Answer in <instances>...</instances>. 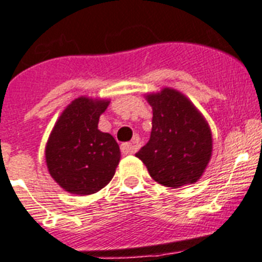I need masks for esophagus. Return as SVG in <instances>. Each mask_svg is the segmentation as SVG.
<instances>
[{"instance_id":"1","label":"esophagus","mask_w":262,"mask_h":262,"mask_svg":"<svg viewBox=\"0 0 262 262\" xmlns=\"http://www.w3.org/2000/svg\"><path fill=\"white\" fill-rule=\"evenodd\" d=\"M120 148H122L123 154H134L136 150L135 146H134L133 143H123L122 146H120Z\"/></svg>"}]
</instances>
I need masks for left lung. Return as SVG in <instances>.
Instances as JSON below:
<instances>
[{
    "label": "left lung",
    "instance_id": "left-lung-1",
    "mask_svg": "<svg viewBox=\"0 0 262 262\" xmlns=\"http://www.w3.org/2000/svg\"><path fill=\"white\" fill-rule=\"evenodd\" d=\"M146 100L152 108V129L135 155L161 185L178 189L195 183L213 152L209 123L189 97L174 88L147 94Z\"/></svg>",
    "mask_w": 262,
    "mask_h": 262
}]
</instances>
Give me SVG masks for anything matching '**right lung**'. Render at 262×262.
<instances>
[{"label": "right lung", "mask_w": 262, "mask_h": 262, "mask_svg": "<svg viewBox=\"0 0 262 262\" xmlns=\"http://www.w3.org/2000/svg\"><path fill=\"white\" fill-rule=\"evenodd\" d=\"M110 100L80 96L58 116L45 146L51 177L71 194L90 195L110 183L120 161L114 136L97 128Z\"/></svg>", "instance_id": "obj_1"}]
</instances>
